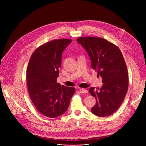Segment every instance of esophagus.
<instances>
[{
    "mask_svg": "<svg viewBox=\"0 0 146 146\" xmlns=\"http://www.w3.org/2000/svg\"><path fill=\"white\" fill-rule=\"evenodd\" d=\"M80 92L81 93V94H86V93H88V91L84 88H81L80 90Z\"/></svg>",
    "mask_w": 146,
    "mask_h": 146,
    "instance_id": "esophagus-1",
    "label": "esophagus"
}]
</instances>
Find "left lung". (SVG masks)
<instances>
[{"instance_id":"8db88e82","label":"left lung","mask_w":146,"mask_h":146,"mask_svg":"<svg viewBox=\"0 0 146 146\" xmlns=\"http://www.w3.org/2000/svg\"><path fill=\"white\" fill-rule=\"evenodd\" d=\"M76 40L87 50L92 69L102 77L101 88L89 90L96 100L91 111L99 117L110 115L121 106L128 88V70L122 52L103 38L80 37Z\"/></svg>"}]
</instances>
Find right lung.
I'll return each mask as SVG.
<instances>
[{
  "label": "right lung",
  "mask_w": 146,
  "mask_h": 146,
  "mask_svg": "<svg viewBox=\"0 0 146 146\" xmlns=\"http://www.w3.org/2000/svg\"><path fill=\"white\" fill-rule=\"evenodd\" d=\"M72 41L61 38L48 41L37 48L29 61L27 70L29 95L37 111L47 117L64 114L76 91L56 82L62 52Z\"/></svg>",
  "instance_id": "obj_1"
}]
</instances>
